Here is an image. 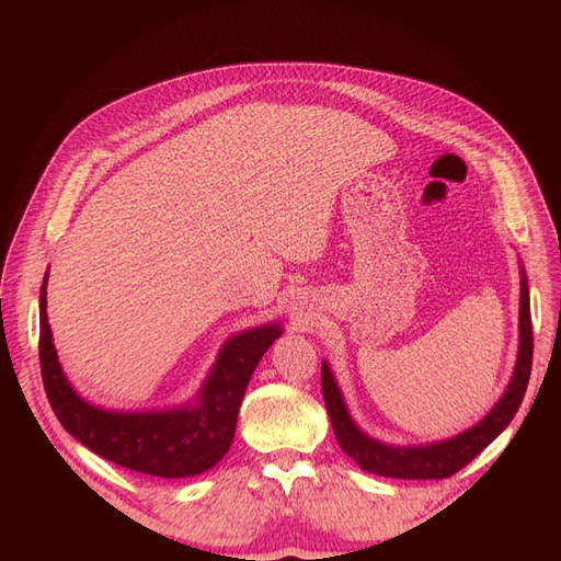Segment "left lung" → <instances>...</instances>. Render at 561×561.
I'll list each match as a JSON object with an SVG mask.
<instances>
[{
	"instance_id": "1",
	"label": "left lung",
	"mask_w": 561,
	"mask_h": 561,
	"mask_svg": "<svg viewBox=\"0 0 561 561\" xmlns=\"http://www.w3.org/2000/svg\"><path fill=\"white\" fill-rule=\"evenodd\" d=\"M519 353L513 379L507 383L501 400L494 404V410H491L480 423H474L472 428L458 433L456 437L419 447H393L369 437L355 426L330 365L322 363L320 386L336 443L363 470L396 480H445L451 478V474L461 470L463 466H468L474 456H478L486 445L494 443V439L507 428V423L517 414L522 398L526 393L534 358L529 283H526L524 268H519Z\"/></svg>"
}]
</instances>
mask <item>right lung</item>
<instances>
[{
	"instance_id": "right-lung-1",
	"label": "right lung",
	"mask_w": 561,
	"mask_h": 561,
	"mask_svg": "<svg viewBox=\"0 0 561 561\" xmlns=\"http://www.w3.org/2000/svg\"><path fill=\"white\" fill-rule=\"evenodd\" d=\"M39 293V365L46 398L62 428L107 461L154 478H194L225 458L254 367L283 334L278 322L231 336L219 348L194 404L161 412H110L83 400L67 381Z\"/></svg>"
}]
</instances>
